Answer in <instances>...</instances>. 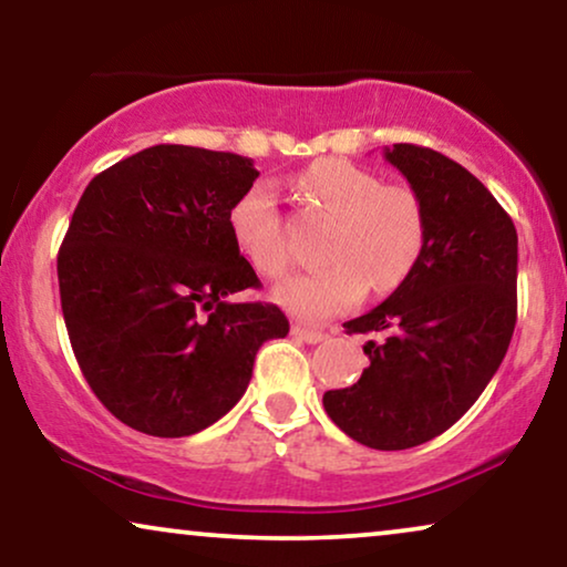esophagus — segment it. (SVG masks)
<instances>
[{
	"label": "esophagus",
	"instance_id": "34e87169",
	"mask_svg": "<svg viewBox=\"0 0 567 567\" xmlns=\"http://www.w3.org/2000/svg\"><path fill=\"white\" fill-rule=\"evenodd\" d=\"M291 332L297 338L305 340V343H320V340H324V332L322 330H315V328H307V324H293Z\"/></svg>",
	"mask_w": 567,
	"mask_h": 567
}]
</instances>
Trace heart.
Wrapping results in <instances>:
<instances>
[{"mask_svg":"<svg viewBox=\"0 0 567 567\" xmlns=\"http://www.w3.org/2000/svg\"><path fill=\"white\" fill-rule=\"evenodd\" d=\"M299 190L322 212L336 216L324 258L312 274L293 276L276 289V299L305 320H324L359 305L371 286L390 293L423 258L429 221L417 193L402 183H382L353 162L317 159L299 175ZM229 231L239 252L266 278H281L291 266L284 214L274 185L252 183L229 208Z\"/></svg>","mask_w":567,"mask_h":567,"instance_id":"obj_1","label":"heart"}]
</instances>
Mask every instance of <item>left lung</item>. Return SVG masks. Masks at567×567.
I'll return each instance as SVG.
<instances>
[{
  "instance_id": "obj_1",
  "label": "left lung",
  "mask_w": 567,
  "mask_h": 567,
  "mask_svg": "<svg viewBox=\"0 0 567 567\" xmlns=\"http://www.w3.org/2000/svg\"><path fill=\"white\" fill-rule=\"evenodd\" d=\"M384 157L423 200L425 250L390 299L343 324L377 340L363 346L359 382L324 392L322 405L353 441L398 452L452 429L498 371L516 328L518 237L454 159L415 144Z\"/></svg>"
}]
</instances>
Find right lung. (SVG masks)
<instances>
[{"label":"right lung","mask_w":567,"mask_h":567,"mask_svg":"<svg viewBox=\"0 0 567 567\" xmlns=\"http://www.w3.org/2000/svg\"><path fill=\"white\" fill-rule=\"evenodd\" d=\"M258 177L231 152L157 144L84 188L59 247L61 312L90 390L131 429L181 439L243 398L258 348L286 338L229 231Z\"/></svg>","instance_id":"right-lung-1"}]
</instances>
